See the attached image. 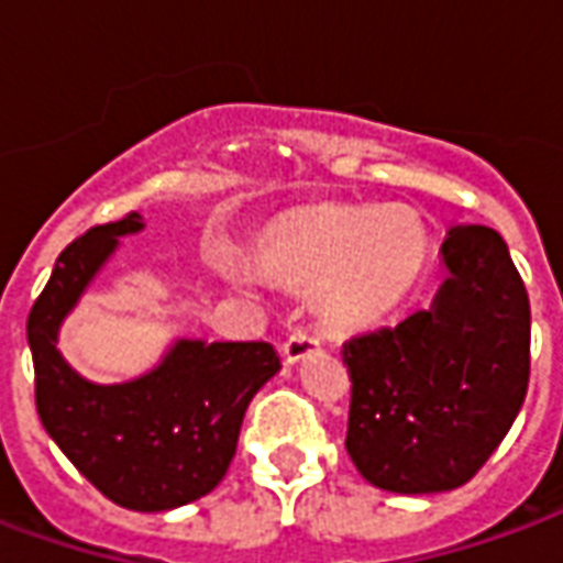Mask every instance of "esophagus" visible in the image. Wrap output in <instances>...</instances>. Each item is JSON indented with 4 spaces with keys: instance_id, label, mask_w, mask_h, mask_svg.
Returning a JSON list of instances; mask_svg holds the SVG:
<instances>
[{
    "instance_id": "34e87169",
    "label": "esophagus",
    "mask_w": 563,
    "mask_h": 563,
    "mask_svg": "<svg viewBox=\"0 0 563 563\" xmlns=\"http://www.w3.org/2000/svg\"><path fill=\"white\" fill-rule=\"evenodd\" d=\"M316 349H319V340H316L310 331L298 328V331H292L289 340L283 343V357H286V364H295V361H301V357H307L310 352H316Z\"/></svg>"
}]
</instances>
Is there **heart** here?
Segmentation results:
<instances>
[{
	"instance_id": "heart-1",
	"label": "heart",
	"mask_w": 563,
	"mask_h": 563,
	"mask_svg": "<svg viewBox=\"0 0 563 563\" xmlns=\"http://www.w3.org/2000/svg\"><path fill=\"white\" fill-rule=\"evenodd\" d=\"M430 253V235L409 206H316L271 220L253 241L256 268L271 280L313 289L319 316L336 328H361L390 313ZM220 274L235 286L253 280L247 265L227 260Z\"/></svg>"
}]
</instances>
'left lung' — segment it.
<instances>
[{
  "label": "left lung",
  "instance_id": "left-lung-1",
  "mask_svg": "<svg viewBox=\"0 0 563 563\" xmlns=\"http://www.w3.org/2000/svg\"><path fill=\"white\" fill-rule=\"evenodd\" d=\"M430 310L343 345L352 376L345 451L378 489L448 493L493 456L526 402L531 303L489 227H453Z\"/></svg>",
  "mask_w": 563,
  "mask_h": 563
}]
</instances>
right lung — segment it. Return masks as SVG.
Returning a JSON list of instances; mask_svg holds the SVG:
<instances>
[{
	"mask_svg": "<svg viewBox=\"0 0 563 563\" xmlns=\"http://www.w3.org/2000/svg\"><path fill=\"white\" fill-rule=\"evenodd\" d=\"M143 227L131 211L70 241L29 313L26 336L49 439L112 504L161 514L223 481L250 399L280 369V355L271 343L176 340L145 376L122 385L82 378L62 357L59 328L119 239Z\"/></svg>",
	"mask_w": 563,
	"mask_h": 563,
	"instance_id": "1",
	"label": "right lung"
}]
</instances>
